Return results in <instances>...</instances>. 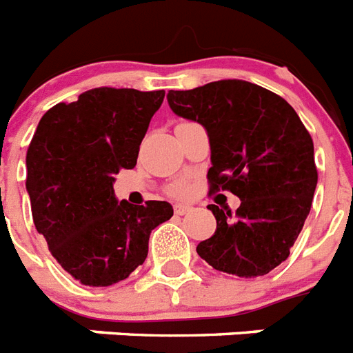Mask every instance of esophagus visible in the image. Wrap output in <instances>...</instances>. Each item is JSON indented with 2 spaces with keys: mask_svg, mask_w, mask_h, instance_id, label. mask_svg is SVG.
Masks as SVG:
<instances>
[{
  "mask_svg": "<svg viewBox=\"0 0 353 353\" xmlns=\"http://www.w3.org/2000/svg\"><path fill=\"white\" fill-rule=\"evenodd\" d=\"M191 210H193V208L188 204H174V213H176V215H185V213H190Z\"/></svg>",
  "mask_w": 353,
  "mask_h": 353,
  "instance_id": "esophagus-1",
  "label": "esophagus"
}]
</instances>
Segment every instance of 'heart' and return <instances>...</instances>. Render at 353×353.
I'll return each instance as SVG.
<instances>
[{"label": "heart", "mask_w": 353, "mask_h": 353, "mask_svg": "<svg viewBox=\"0 0 353 353\" xmlns=\"http://www.w3.org/2000/svg\"><path fill=\"white\" fill-rule=\"evenodd\" d=\"M169 191H171L173 194H176V196H182V194L188 193V185L182 184V182H179V184L171 185V190Z\"/></svg>", "instance_id": "b5f03b06"}]
</instances>
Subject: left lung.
Wrapping results in <instances>:
<instances>
[{
    "label": "left lung",
    "mask_w": 353,
    "mask_h": 353,
    "mask_svg": "<svg viewBox=\"0 0 353 353\" xmlns=\"http://www.w3.org/2000/svg\"><path fill=\"white\" fill-rule=\"evenodd\" d=\"M168 101L208 131L210 193L241 199L235 215L208 205L216 230L196 253L219 272L266 275L288 259L312 208L317 168L310 132L284 98L244 80L169 91Z\"/></svg>",
    "instance_id": "1"
}]
</instances>
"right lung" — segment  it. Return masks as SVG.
I'll list each match as a JSON object with an SVG mask.
<instances>
[{
    "label": "right lung",
    "instance_id": "add662e5",
    "mask_svg": "<svg viewBox=\"0 0 353 353\" xmlns=\"http://www.w3.org/2000/svg\"><path fill=\"white\" fill-rule=\"evenodd\" d=\"M163 91L98 87L39 120L27 151L32 221L65 272L85 286H111L143 264L149 235L173 216L169 202H118L120 169L137 165Z\"/></svg>",
    "mask_w": 353,
    "mask_h": 353
}]
</instances>
